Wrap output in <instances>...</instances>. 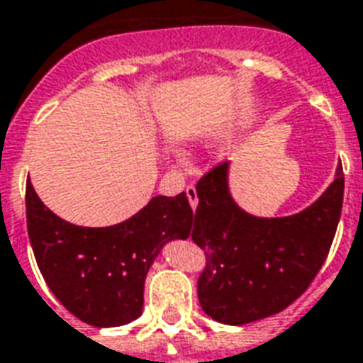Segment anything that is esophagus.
<instances>
[{"instance_id": "esophagus-1", "label": "esophagus", "mask_w": 363, "mask_h": 363, "mask_svg": "<svg viewBox=\"0 0 363 363\" xmlns=\"http://www.w3.org/2000/svg\"><path fill=\"white\" fill-rule=\"evenodd\" d=\"M186 196H189V202L190 206H192V210H196V206H198V192L196 189L190 184V186H186Z\"/></svg>"}]
</instances>
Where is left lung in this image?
Masks as SVG:
<instances>
[{"label":"left lung","instance_id":"1","mask_svg":"<svg viewBox=\"0 0 363 363\" xmlns=\"http://www.w3.org/2000/svg\"><path fill=\"white\" fill-rule=\"evenodd\" d=\"M192 241L208 257L198 299L208 317L247 325L284 311L309 288L327 259L342 212L344 174L305 210L284 218L245 212L229 190V163L196 184Z\"/></svg>","mask_w":363,"mask_h":363}]
</instances>
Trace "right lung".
Instances as JSON below:
<instances>
[{"label": "right lung", "mask_w": 363, "mask_h": 363, "mask_svg": "<svg viewBox=\"0 0 363 363\" xmlns=\"http://www.w3.org/2000/svg\"><path fill=\"white\" fill-rule=\"evenodd\" d=\"M27 228L36 264L67 311L93 327H120L142 315L143 281L159 252L192 229L184 192L153 196L111 228H82L43 204L27 182Z\"/></svg>", "instance_id": "add662e5"}]
</instances>
